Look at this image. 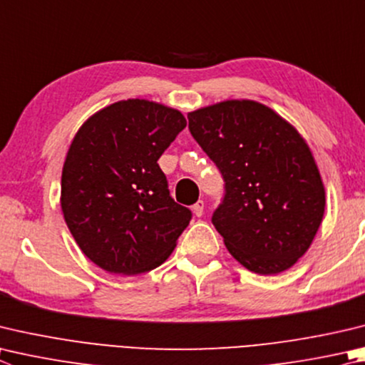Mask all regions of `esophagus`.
<instances>
[{"label":"esophagus","instance_id":"esophagus-1","mask_svg":"<svg viewBox=\"0 0 365 365\" xmlns=\"http://www.w3.org/2000/svg\"><path fill=\"white\" fill-rule=\"evenodd\" d=\"M191 209H193V214L196 217H201L204 214V201L200 200L196 204H193V207H191Z\"/></svg>","mask_w":365,"mask_h":365}]
</instances>
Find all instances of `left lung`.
Masks as SVG:
<instances>
[{
	"label": "left lung",
	"instance_id": "obj_1",
	"mask_svg": "<svg viewBox=\"0 0 365 365\" xmlns=\"http://www.w3.org/2000/svg\"><path fill=\"white\" fill-rule=\"evenodd\" d=\"M188 123L225 180L212 223L230 254L257 274L294 267L309 249L326 209V190L304 138L254 101L191 111Z\"/></svg>",
	"mask_w": 365,
	"mask_h": 365
}]
</instances>
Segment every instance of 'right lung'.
Returning <instances> with one entry per match:
<instances>
[{
	"instance_id": "obj_1",
	"label": "right lung",
	"mask_w": 365,
	"mask_h": 365,
	"mask_svg": "<svg viewBox=\"0 0 365 365\" xmlns=\"http://www.w3.org/2000/svg\"><path fill=\"white\" fill-rule=\"evenodd\" d=\"M175 108L129 98L86 121L62 169L61 205L83 254L115 274H142L168 260L191 210L172 200L158 160L185 129Z\"/></svg>"
}]
</instances>
